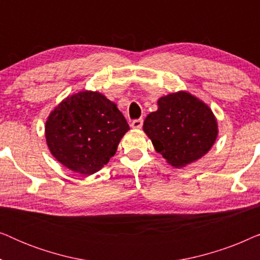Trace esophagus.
<instances>
[{
    "mask_svg": "<svg viewBox=\"0 0 260 260\" xmlns=\"http://www.w3.org/2000/svg\"><path fill=\"white\" fill-rule=\"evenodd\" d=\"M142 125H143V119L140 118V119H135L131 122V126L134 127V129H141Z\"/></svg>",
    "mask_w": 260,
    "mask_h": 260,
    "instance_id": "34e87169",
    "label": "esophagus"
}]
</instances>
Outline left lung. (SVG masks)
I'll use <instances>...</instances> for the list:
<instances>
[{"mask_svg": "<svg viewBox=\"0 0 260 260\" xmlns=\"http://www.w3.org/2000/svg\"><path fill=\"white\" fill-rule=\"evenodd\" d=\"M157 105L143 130L169 165L182 168L207 154L218 136V123L204 102L180 91L161 97Z\"/></svg>", "mask_w": 260, "mask_h": 260, "instance_id": "left-lung-1", "label": "left lung"}]
</instances>
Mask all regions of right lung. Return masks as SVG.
<instances>
[{
	"label": "right lung",
	"instance_id": "add662e5",
	"mask_svg": "<svg viewBox=\"0 0 260 260\" xmlns=\"http://www.w3.org/2000/svg\"><path fill=\"white\" fill-rule=\"evenodd\" d=\"M129 124L115 103L81 91L60 103L46 122V142L58 161L83 175L101 170L116 154Z\"/></svg>",
	"mask_w": 260,
	"mask_h": 260
}]
</instances>
